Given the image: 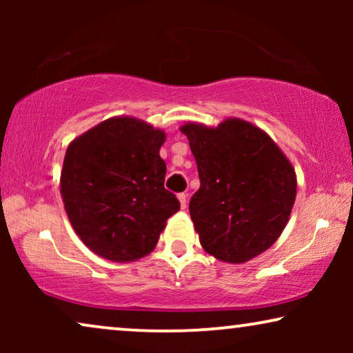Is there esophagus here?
<instances>
[{"label": "esophagus", "mask_w": 353, "mask_h": 353, "mask_svg": "<svg viewBox=\"0 0 353 353\" xmlns=\"http://www.w3.org/2000/svg\"><path fill=\"white\" fill-rule=\"evenodd\" d=\"M178 201H180L181 209H186V205H188V194H186V192H180V194H178Z\"/></svg>", "instance_id": "34e87169"}]
</instances>
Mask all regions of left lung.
Instances as JSON below:
<instances>
[{
    "label": "left lung",
    "mask_w": 353,
    "mask_h": 353,
    "mask_svg": "<svg viewBox=\"0 0 353 353\" xmlns=\"http://www.w3.org/2000/svg\"><path fill=\"white\" fill-rule=\"evenodd\" d=\"M201 188L190 214L205 252L244 263L272 248L286 228L297 178L278 144L254 123L230 117L219 127L181 125Z\"/></svg>",
    "instance_id": "obj_1"
}]
</instances>
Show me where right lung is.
<instances>
[{
	"label": "right lung",
	"mask_w": 353,
	"mask_h": 353,
	"mask_svg": "<svg viewBox=\"0 0 353 353\" xmlns=\"http://www.w3.org/2000/svg\"><path fill=\"white\" fill-rule=\"evenodd\" d=\"M165 133L134 117H110L69 144L61 196L83 244L112 262L152 252L167 220L180 210L163 188Z\"/></svg>",
	"instance_id": "right-lung-1"
}]
</instances>
